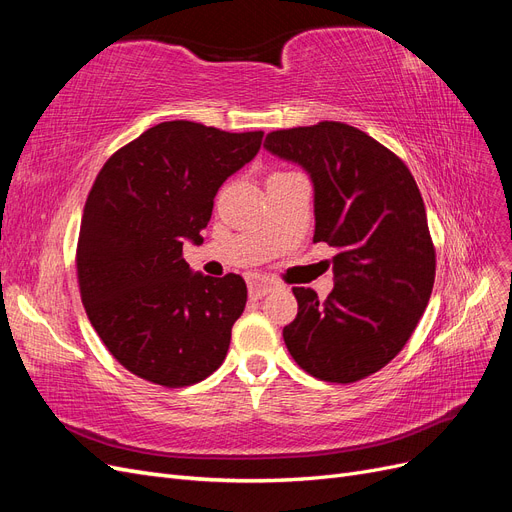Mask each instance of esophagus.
Wrapping results in <instances>:
<instances>
[{"label": "esophagus", "instance_id": "34e87169", "mask_svg": "<svg viewBox=\"0 0 512 512\" xmlns=\"http://www.w3.org/2000/svg\"><path fill=\"white\" fill-rule=\"evenodd\" d=\"M275 288H277V282L267 280V277H254V280H250V297L262 299V297H267L269 292H273Z\"/></svg>", "mask_w": 512, "mask_h": 512}]
</instances>
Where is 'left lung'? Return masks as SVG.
I'll return each instance as SVG.
<instances>
[{
  "mask_svg": "<svg viewBox=\"0 0 512 512\" xmlns=\"http://www.w3.org/2000/svg\"><path fill=\"white\" fill-rule=\"evenodd\" d=\"M265 149L312 179L314 243L337 250L327 299L292 288L299 314L284 327L286 348L320 380L376 374L406 346L436 280L416 181L393 151L342 121L271 132Z\"/></svg>",
  "mask_w": 512,
  "mask_h": 512,
  "instance_id": "obj_1",
  "label": "left lung"
}]
</instances>
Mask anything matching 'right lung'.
Masks as SVG:
<instances>
[{
	"label": "right lung",
	"mask_w": 512,
	"mask_h": 512,
	"mask_svg": "<svg viewBox=\"0 0 512 512\" xmlns=\"http://www.w3.org/2000/svg\"><path fill=\"white\" fill-rule=\"evenodd\" d=\"M262 136L164 121L113 153L91 185L76 247L81 299L134 376L177 389L224 363L245 282L194 273L181 254L185 241L203 243L215 194Z\"/></svg>",
	"instance_id": "1"
}]
</instances>
